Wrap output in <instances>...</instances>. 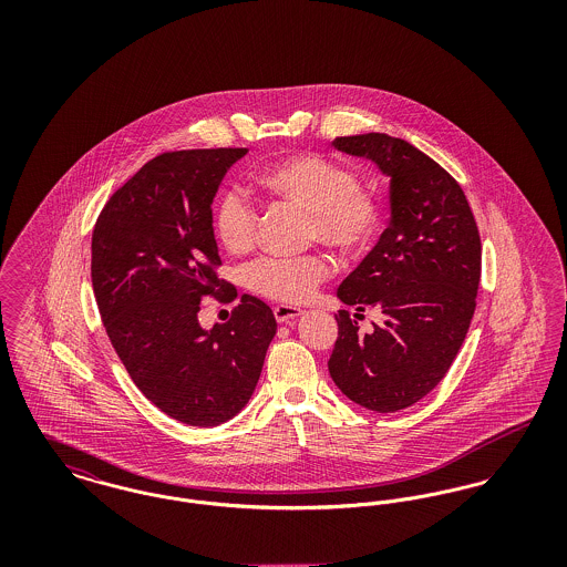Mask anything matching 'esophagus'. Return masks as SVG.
I'll return each instance as SVG.
<instances>
[{"label":"esophagus","instance_id":"obj_1","mask_svg":"<svg viewBox=\"0 0 567 567\" xmlns=\"http://www.w3.org/2000/svg\"><path fill=\"white\" fill-rule=\"evenodd\" d=\"M301 315H303L301 308L289 306V303H282V306H276V308H274V317H276L278 323H289V321H293V319H299Z\"/></svg>","mask_w":567,"mask_h":567}]
</instances>
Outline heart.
<instances>
[{"label": "heart", "mask_w": 567, "mask_h": 567, "mask_svg": "<svg viewBox=\"0 0 567 567\" xmlns=\"http://www.w3.org/2000/svg\"><path fill=\"white\" fill-rule=\"evenodd\" d=\"M266 197L293 206L308 218V236L342 257L361 255L374 240L380 223L377 197L365 193L359 176L321 155H297L271 163L255 174ZM257 215L236 193H225L215 208L218 243L231 255L255 246ZM329 274L321 255L297 259H264L250 271V287L261 296L296 303L303 301Z\"/></svg>", "instance_id": "obj_1"}]
</instances>
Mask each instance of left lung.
Wrapping results in <instances>:
<instances>
[{"mask_svg": "<svg viewBox=\"0 0 567 567\" xmlns=\"http://www.w3.org/2000/svg\"><path fill=\"white\" fill-rule=\"evenodd\" d=\"M389 178V227L336 296L359 317L382 312L372 333L340 310L329 377L354 404L398 412L423 400L465 340L481 282V236L457 181L410 142L386 134L336 137Z\"/></svg>", "mask_w": 567, "mask_h": 567, "instance_id": "obj_1", "label": "left lung"}]
</instances>
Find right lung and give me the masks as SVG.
Wrapping results in <instances>:
<instances>
[{
    "label": "right lung",
    "mask_w": 567,
    "mask_h": 567,
    "mask_svg": "<svg viewBox=\"0 0 567 567\" xmlns=\"http://www.w3.org/2000/svg\"><path fill=\"white\" fill-rule=\"evenodd\" d=\"M248 148L176 151L140 167L104 206L91 243L93 293L125 370L167 416L216 427L248 404L276 319L244 296L229 323L199 324L202 299L229 291L213 199Z\"/></svg>",
    "instance_id": "obj_1"
}]
</instances>
